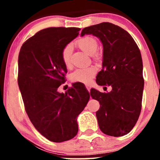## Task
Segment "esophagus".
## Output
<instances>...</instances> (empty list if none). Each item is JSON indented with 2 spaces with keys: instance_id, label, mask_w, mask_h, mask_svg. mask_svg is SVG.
Instances as JSON below:
<instances>
[{
  "instance_id": "1",
  "label": "esophagus",
  "mask_w": 160,
  "mask_h": 160,
  "mask_svg": "<svg viewBox=\"0 0 160 160\" xmlns=\"http://www.w3.org/2000/svg\"><path fill=\"white\" fill-rule=\"evenodd\" d=\"M86 89H87L88 91H89V92L90 91V86H89V85H86Z\"/></svg>"
}]
</instances>
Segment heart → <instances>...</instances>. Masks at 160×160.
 Wrapping results in <instances>:
<instances>
[{
  "mask_svg": "<svg viewBox=\"0 0 160 160\" xmlns=\"http://www.w3.org/2000/svg\"><path fill=\"white\" fill-rule=\"evenodd\" d=\"M78 44L81 50L89 56L94 55L98 49V42L94 38L92 37H84L78 40ZM71 52H72V47L70 44L66 46L62 51V60L67 67H68L71 64ZM95 73H96V68L95 67L78 69L71 74V80L74 82L89 83Z\"/></svg>",
  "mask_w": 160,
  "mask_h": 160,
  "instance_id": "1",
  "label": "heart"
}]
</instances>
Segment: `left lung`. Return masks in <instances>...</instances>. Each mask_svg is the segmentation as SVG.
Wrapping results in <instances>:
<instances>
[{"label": "left lung", "mask_w": 160, "mask_h": 160, "mask_svg": "<svg viewBox=\"0 0 160 160\" xmlns=\"http://www.w3.org/2000/svg\"><path fill=\"white\" fill-rule=\"evenodd\" d=\"M92 34L103 47L102 69L96 76L99 86H111L110 92L92 89V98L98 101L96 112L101 131L120 137L132 129L141 110L144 78L143 62L138 47L128 33L110 22L86 27L80 36Z\"/></svg>", "instance_id": "8db88e82"}]
</instances>
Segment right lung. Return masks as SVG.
Returning <instances> with one entry per match:
<instances>
[{"label":"right lung","mask_w":160,"mask_h":160,"mask_svg":"<svg viewBox=\"0 0 160 160\" xmlns=\"http://www.w3.org/2000/svg\"><path fill=\"white\" fill-rule=\"evenodd\" d=\"M79 28H47L20 49L18 84L31 122L43 136L62 142L78 134L77 119L89 100V92L74 83L60 93L67 68L62 51L79 34Z\"/></svg>","instance_id":"obj_1"}]
</instances>
